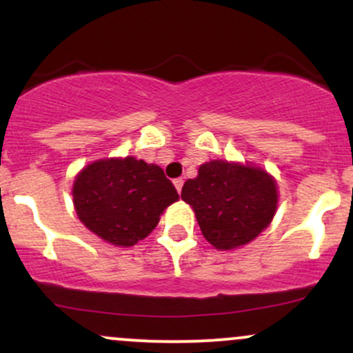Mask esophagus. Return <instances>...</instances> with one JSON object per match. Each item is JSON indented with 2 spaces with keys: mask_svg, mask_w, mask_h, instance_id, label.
I'll use <instances>...</instances> for the list:
<instances>
[{
  "mask_svg": "<svg viewBox=\"0 0 353 353\" xmlns=\"http://www.w3.org/2000/svg\"><path fill=\"white\" fill-rule=\"evenodd\" d=\"M174 185H176L177 192H181L182 185H184V181H182V179H181V177H177V179H174Z\"/></svg>",
  "mask_w": 353,
  "mask_h": 353,
  "instance_id": "obj_1",
  "label": "esophagus"
}]
</instances>
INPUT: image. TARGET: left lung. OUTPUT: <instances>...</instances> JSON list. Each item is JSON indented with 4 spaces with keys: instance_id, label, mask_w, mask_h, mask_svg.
<instances>
[{
    "instance_id": "left-lung-1",
    "label": "left lung",
    "mask_w": 353,
    "mask_h": 353,
    "mask_svg": "<svg viewBox=\"0 0 353 353\" xmlns=\"http://www.w3.org/2000/svg\"><path fill=\"white\" fill-rule=\"evenodd\" d=\"M181 197L192 205L202 236L221 250L254 241L277 209V185L269 174L228 161L202 164Z\"/></svg>"
}]
</instances>
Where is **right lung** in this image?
<instances>
[{
  "mask_svg": "<svg viewBox=\"0 0 353 353\" xmlns=\"http://www.w3.org/2000/svg\"><path fill=\"white\" fill-rule=\"evenodd\" d=\"M72 197L91 232L112 245L129 247L152 232L179 194L159 165L124 157L86 165L76 177Z\"/></svg>",
  "mask_w": 353,
  "mask_h": 353,
  "instance_id": "add662e5",
  "label": "right lung"
}]
</instances>
